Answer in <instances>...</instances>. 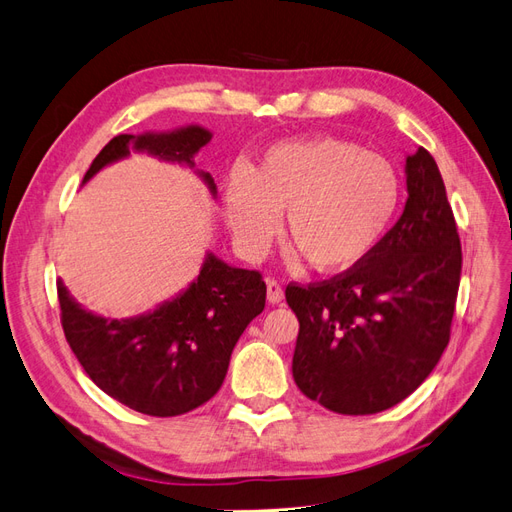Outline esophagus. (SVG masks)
I'll return each mask as SVG.
<instances>
[{"label":"esophagus","mask_w":512,"mask_h":512,"mask_svg":"<svg viewBox=\"0 0 512 512\" xmlns=\"http://www.w3.org/2000/svg\"><path fill=\"white\" fill-rule=\"evenodd\" d=\"M282 299H284L282 284L275 282V280H267V301L271 305H277V303H282Z\"/></svg>","instance_id":"esophagus-1"}]
</instances>
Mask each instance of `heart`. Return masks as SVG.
<instances>
[{
	"label": "heart",
	"instance_id": "heart-1",
	"mask_svg": "<svg viewBox=\"0 0 512 512\" xmlns=\"http://www.w3.org/2000/svg\"><path fill=\"white\" fill-rule=\"evenodd\" d=\"M401 177L382 153L337 136L277 143L254 170L235 166L224 215L247 258L267 252L280 213L284 237L318 273H344L374 254L397 218Z\"/></svg>",
	"mask_w": 512,
	"mask_h": 512
}]
</instances>
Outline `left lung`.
Listing matches in <instances>:
<instances>
[{
    "instance_id": "8db88e82",
    "label": "left lung",
    "mask_w": 512,
    "mask_h": 512,
    "mask_svg": "<svg viewBox=\"0 0 512 512\" xmlns=\"http://www.w3.org/2000/svg\"><path fill=\"white\" fill-rule=\"evenodd\" d=\"M408 200L378 250L329 282L288 286L292 376L339 414H376L425 382L451 337L461 243L436 160L406 158Z\"/></svg>"
}]
</instances>
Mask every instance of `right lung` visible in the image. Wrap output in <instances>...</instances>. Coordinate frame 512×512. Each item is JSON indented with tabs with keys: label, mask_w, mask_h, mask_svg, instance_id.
I'll return each instance as SVG.
<instances>
[{
	"label": "right lung",
	"mask_w": 512,
	"mask_h": 512,
	"mask_svg": "<svg viewBox=\"0 0 512 512\" xmlns=\"http://www.w3.org/2000/svg\"><path fill=\"white\" fill-rule=\"evenodd\" d=\"M211 136L196 123L166 132L119 134L91 162L83 185L134 151L192 168L215 198L213 177L194 162ZM57 294L68 344L96 386L136 412L177 416L220 391L232 348L265 309L267 286L258 271L230 267L207 252L188 288L132 318L89 312L61 280Z\"/></svg>",
	"instance_id": "obj_1"
}]
</instances>
